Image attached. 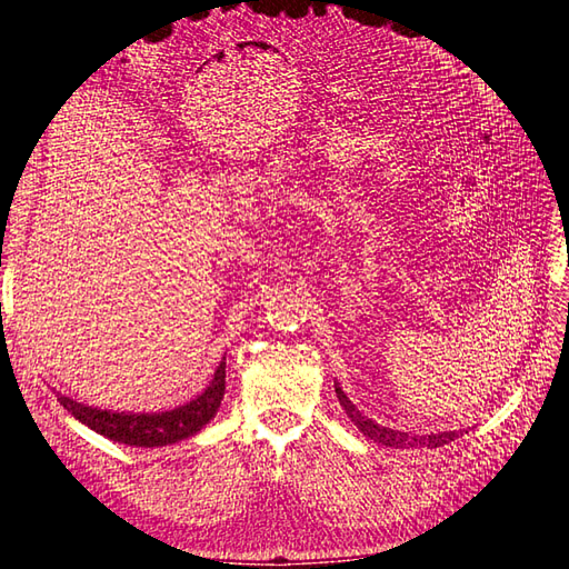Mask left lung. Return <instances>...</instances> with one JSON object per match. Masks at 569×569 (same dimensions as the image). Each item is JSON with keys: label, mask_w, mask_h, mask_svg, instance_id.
Wrapping results in <instances>:
<instances>
[{"label": "left lung", "mask_w": 569, "mask_h": 569, "mask_svg": "<svg viewBox=\"0 0 569 569\" xmlns=\"http://www.w3.org/2000/svg\"><path fill=\"white\" fill-rule=\"evenodd\" d=\"M337 391V399L341 403V408L347 410V416L353 420V425L363 432L366 437H370L372 441L382 443V446H391V449H410V446H429V449H437V446L449 443L453 439H458L456 432H441V435H429V437H412L408 432H399V429H391V427H382L377 425L375 420L366 418L363 412H360L351 401L349 396L341 391V387H335Z\"/></svg>", "instance_id": "obj_1"}]
</instances>
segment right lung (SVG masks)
Here are the masks:
<instances>
[{
  "instance_id": "obj_1",
  "label": "right lung",
  "mask_w": 569,
  "mask_h": 569,
  "mask_svg": "<svg viewBox=\"0 0 569 569\" xmlns=\"http://www.w3.org/2000/svg\"><path fill=\"white\" fill-rule=\"evenodd\" d=\"M222 393H226V358L218 366L211 385L206 387L201 396L187 406L166 410V412H137V416H126V412H109V410H97L90 406H82L68 396H59V403L71 412L76 420L88 425L94 432L104 435L113 441L130 443V446H166L176 443L187 437L197 435L199 429L213 420V416L220 408Z\"/></svg>"
}]
</instances>
